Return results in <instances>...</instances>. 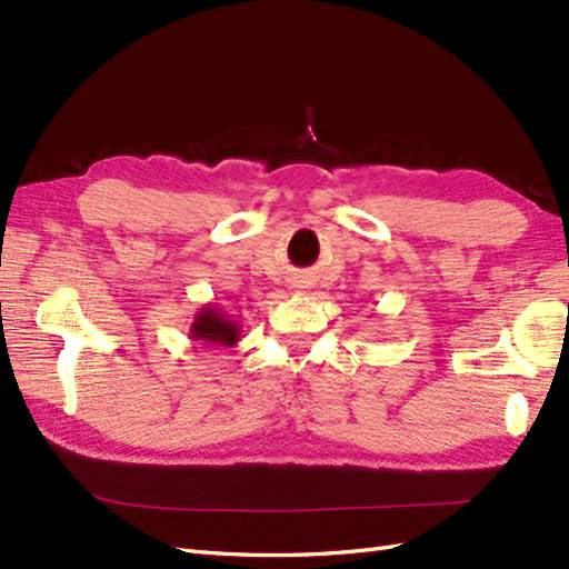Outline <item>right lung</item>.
<instances>
[{
	"mask_svg": "<svg viewBox=\"0 0 569 569\" xmlns=\"http://www.w3.org/2000/svg\"><path fill=\"white\" fill-rule=\"evenodd\" d=\"M241 337V325L224 310L208 303L202 306L190 322V340L217 347H234Z\"/></svg>",
	"mask_w": 569,
	"mask_h": 569,
	"instance_id": "add662e5",
	"label": "right lung"
}]
</instances>
